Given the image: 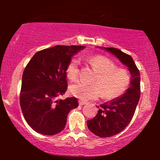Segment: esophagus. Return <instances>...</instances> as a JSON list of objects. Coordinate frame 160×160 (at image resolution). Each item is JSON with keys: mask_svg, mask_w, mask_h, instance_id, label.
<instances>
[{"mask_svg": "<svg viewBox=\"0 0 160 160\" xmlns=\"http://www.w3.org/2000/svg\"><path fill=\"white\" fill-rule=\"evenodd\" d=\"M86 104V102H83V101H79V104H80V105H84V104Z\"/></svg>", "mask_w": 160, "mask_h": 160, "instance_id": "obj_1", "label": "esophagus"}]
</instances>
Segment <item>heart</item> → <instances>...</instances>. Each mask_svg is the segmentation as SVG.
I'll return each mask as SVG.
<instances>
[{"label":"heart","instance_id":"obj_1","mask_svg":"<svg viewBox=\"0 0 160 160\" xmlns=\"http://www.w3.org/2000/svg\"><path fill=\"white\" fill-rule=\"evenodd\" d=\"M89 63L97 73L92 84L78 82L70 86L71 95L83 101L95 100L102 94L107 99L116 98L124 94L131 82V74L128 70L117 68L111 59L97 55L88 59ZM69 80H76L79 74V61L72 58L66 68Z\"/></svg>","mask_w":160,"mask_h":160}]
</instances>
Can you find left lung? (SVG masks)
Segmentation results:
<instances>
[{
    "mask_svg": "<svg viewBox=\"0 0 160 160\" xmlns=\"http://www.w3.org/2000/svg\"><path fill=\"white\" fill-rule=\"evenodd\" d=\"M128 68L131 73L130 87L119 98L102 104L93 119L87 121L89 129L97 136L108 138L120 133L132 119L141 95V77L133 58L120 49L104 47Z\"/></svg>",
    "mask_w": 160,
    "mask_h": 160,
    "instance_id": "8db88e82",
    "label": "left lung"
}]
</instances>
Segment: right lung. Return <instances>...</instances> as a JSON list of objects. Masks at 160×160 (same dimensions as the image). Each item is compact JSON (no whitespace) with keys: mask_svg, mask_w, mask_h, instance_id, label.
<instances>
[{"mask_svg":"<svg viewBox=\"0 0 160 160\" xmlns=\"http://www.w3.org/2000/svg\"><path fill=\"white\" fill-rule=\"evenodd\" d=\"M83 46H60L38 51L22 78L20 106L27 123L37 132L53 135L65 127L70 111L78 107L75 97L58 98L68 89L66 68Z\"/></svg>","mask_w":160,"mask_h":160,"instance_id":"1","label":"right lung"}]
</instances>
